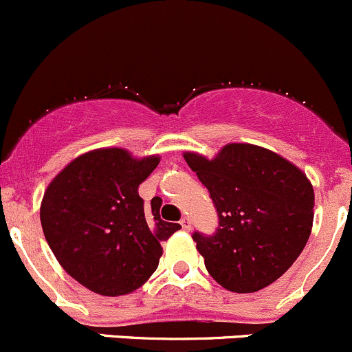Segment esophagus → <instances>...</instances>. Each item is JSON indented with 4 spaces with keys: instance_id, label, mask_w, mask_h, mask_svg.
Returning <instances> with one entry per match:
<instances>
[{
    "instance_id": "obj_1",
    "label": "esophagus",
    "mask_w": 352,
    "mask_h": 352,
    "mask_svg": "<svg viewBox=\"0 0 352 352\" xmlns=\"http://www.w3.org/2000/svg\"><path fill=\"white\" fill-rule=\"evenodd\" d=\"M190 219H188V217H182V219H180V226H182V229L184 231H190Z\"/></svg>"
}]
</instances>
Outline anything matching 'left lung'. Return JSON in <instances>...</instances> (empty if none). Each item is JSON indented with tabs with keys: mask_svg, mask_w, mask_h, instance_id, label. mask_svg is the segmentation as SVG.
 I'll return each mask as SVG.
<instances>
[{
	"mask_svg": "<svg viewBox=\"0 0 352 352\" xmlns=\"http://www.w3.org/2000/svg\"><path fill=\"white\" fill-rule=\"evenodd\" d=\"M209 190L216 231L192 234L207 272L236 294L268 287L294 265L314 221L312 184L295 165L261 146L231 143L214 160L184 153Z\"/></svg>",
	"mask_w": 352,
	"mask_h": 352,
	"instance_id": "obj_1",
	"label": "left lung"
}]
</instances>
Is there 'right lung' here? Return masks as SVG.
<instances>
[{"label":"right lung","instance_id":"1","mask_svg":"<svg viewBox=\"0 0 352 352\" xmlns=\"http://www.w3.org/2000/svg\"><path fill=\"white\" fill-rule=\"evenodd\" d=\"M158 162L102 148L70 162L47 187L43 234L62 268L89 290L118 297L142 287L157 270L160 243L180 229L160 219V199L145 209L138 195Z\"/></svg>","mask_w":352,"mask_h":352}]
</instances>
